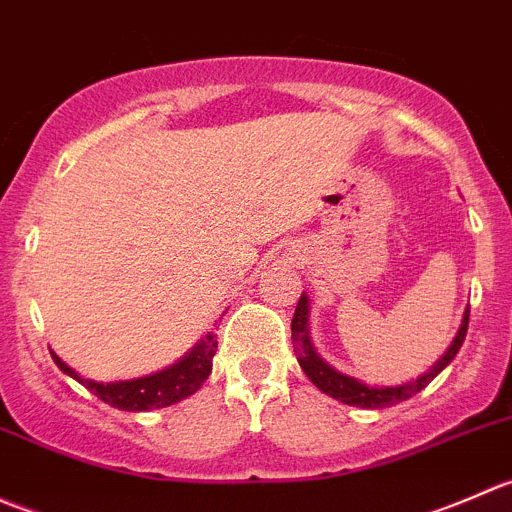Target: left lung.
I'll return each instance as SVG.
<instances>
[{"label": "left lung", "instance_id": "left-lung-1", "mask_svg": "<svg viewBox=\"0 0 512 512\" xmlns=\"http://www.w3.org/2000/svg\"><path fill=\"white\" fill-rule=\"evenodd\" d=\"M307 314H309V299L307 294H302L297 302V309H294V317H292V344H294V354H297L299 366H302L304 374L309 376L314 386L319 391H324L327 396L332 399L342 401V404L349 406H361V409H386V406H394L399 401L411 399V396L418 394L421 389H426L453 359H456L458 349H461L463 339H466L468 332V314H471V307L466 309L463 314V322L461 329H458L456 339L453 344L448 347V352L431 366V371H426L423 376H418L416 381H409V384H401V386H366L361 381H356L354 376L342 374V371L332 369L327 361L322 359L312 347V339H309V327H307Z\"/></svg>", "mask_w": 512, "mask_h": 512}]
</instances>
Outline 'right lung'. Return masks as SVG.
<instances>
[{"label": "right lung", "instance_id": "obj_1", "mask_svg": "<svg viewBox=\"0 0 512 512\" xmlns=\"http://www.w3.org/2000/svg\"><path fill=\"white\" fill-rule=\"evenodd\" d=\"M215 349H218V337L215 334H205V339H200L183 359L175 361L168 369L141 376V379L108 381V384L84 379L71 366H66L54 352H51V359L56 361V366L64 374H69L71 379L84 384L91 394H96L103 404L121 411H151L173 406L178 401H183L185 396L195 394L203 386V381L210 376V371H213Z\"/></svg>", "mask_w": 512, "mask_h": 512}]
</instances>
